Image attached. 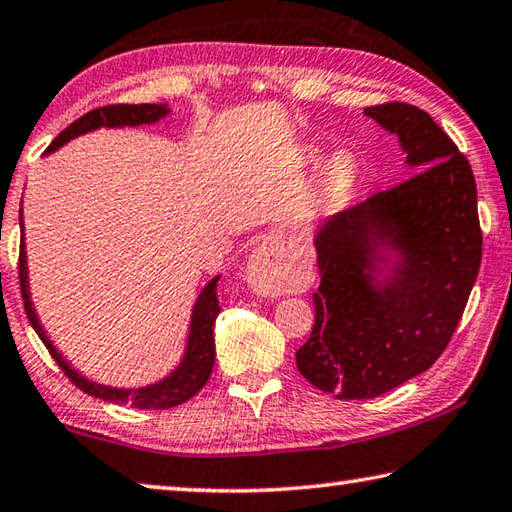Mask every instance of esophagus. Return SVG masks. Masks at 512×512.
Here are the masks:
<instances>
[{
  "label": "esophagus",
  "mask_w": 512,
  "mask_h": 512,
  "mask_svg": "<svg viewBox=\"0 0 512 512\" xmlns=\"http://www.w3.org/2000/svg\"><path fill=\"white\" fill-rule=\"evenodd\" d=\"M249 288L261 297H281L288 292L290 279L283 256L270 245H261L247 263Z\"/></svg>",
  "instance_id": "1"
}]
</instances>
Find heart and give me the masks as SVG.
I'll return each mask as SVG.
<instances>
[{"mask_svg":"<svg viewBox=\"0 0 512 512\" xmlns=\"http://www.w3.org/2000/svg\"><path fill=\"white\" fill-rule=\"evenodd\" d=\"M351 179H354V174H351L349 167L347 165H338V170H335V181L349 183Z\"/></svg>","mask_w":512,"mask_h":512,"instance_id":"1","label":"heart"}]
</instances>
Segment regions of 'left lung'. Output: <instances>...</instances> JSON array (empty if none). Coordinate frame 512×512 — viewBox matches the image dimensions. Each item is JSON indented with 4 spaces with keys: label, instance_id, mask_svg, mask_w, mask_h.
I'll list each match as a JSON object with an SVG mask.
<instances>
[{
    "label": "left lung",
    "instance_id": "8db88e82",
    "mask_svg": "<svg viewBox=\"0 0 512 512\" xmlns=\"http://www.w3.org/2000/svg\"><path fill=\"white\" fill-rule=\"evenodd\" d=\"M365 115L395 133L415 174L315 229L322 281L297 367L338 399L379 397L429 370L463 317L483 247L476 181L454 140L410 104Z\"/></svg>",
    "mask_w": 512,
    "mask_h": 512
}]
</instances>
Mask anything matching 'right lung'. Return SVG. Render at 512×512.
<instances>
[{
    "label": "right lung",
    "instance_id": "obj_1",
    "mask_svg": "<svg viewBox=\"0 0 512 512\" xmlns=\"http://www.w3.org/2000/svg\"><path fill=\"white\" fill-rule=\"evenodd\" d=\"M170 111L172 108L167 104H117V106L95 108V111H90L83 117H79L77 122H72L65 131L58 133L56 140L47 147L45 154L56 152V149H61L70 140L83 136V133H90L97 129H122V127H140V124H154L170 115ZM20 231H22V238H20V290H22V299H24V311H27L33 331H36L38 338L45 342V347L49 349V354H52L58 367H61V370L67 374V379L77 385L79 390H83L90 397L113 401V404H127L131 408H140V410H163V408H174V406L183 404V401L195 397L197 392L204 388L208 376H211V372H213V365H215L213 326L217 320V313H220V304H217V281H220V274L213 276V279L206 283L204 290L199 292L195 306H192L188 342H186V351H183L181 363L156 383L140 385V388H113V385L97 383L74 370V367L63 358L61 351L54 347V342L49 340L45 326L40 324L38 313H36V308H33V301H31L22 211H20Z\"/></svg>",
    "mask_w": 512,
    "mask_h": 512
}]
</instances>
